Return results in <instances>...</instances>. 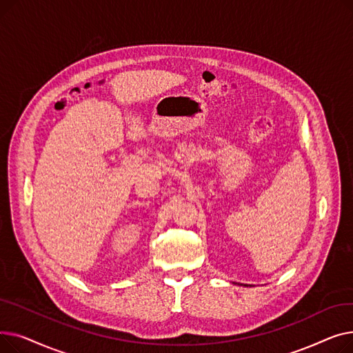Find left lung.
Instances as JSON below:
<instances>
[{
  "label": "left lung",
  "mask_w": 353,
  "mask_h": 353,
  "mask_svg": "<svg viewBox=\"0 0 353 353\" xmlns=\"http://www.w3.org/2000/svg\"><path fill=\"white\" fill-rule=\"evenodd\" d=\"M237 285H239V283H237ZM243 286H248V285H243Z\"/></svg>",
  "instance_id": "1"
}]
</instances>
